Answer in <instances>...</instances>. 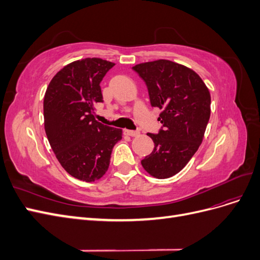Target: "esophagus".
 Returning a JSON list of instances; mask_svg holds the SVG:
<instances>
[{"mask_svg": "<svg viewBox=\"0 0 260 260\" xmlns=\"http://www.w3.org/2000/svg\"><path fill=\"white\" fill-rule=\"evenodd\" d=\"M124 133L129 137H138L140 136V132L139 131H133V130H125Z\"/></svg>", "mask_w": 260, "mask_h": 260, "instance_id": "esophagus-1", "label": "esophagus"}]
</instances>
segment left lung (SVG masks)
Returning <instances> with one entry per match:
<instances>
[{
  "label": "left lung",
  "mask_w": 260,
  "mask_h": 260,
  "mask_svg": "<svg viewBox=\"0 0 260 260\" xmlns=\"http://www.w3.org/2000/svg\"><path fill=\"white\" fill-rule=\"evenodd\" d=\"M144 80L149 101L161 113L158 133H147L153 152L141 160L157 179L177 175L198 151L210 117V93L194 70L175 61L158 59L132 67Z\"/></svg>",
  "instance_id": "left-lung-1"
}]
</instances>
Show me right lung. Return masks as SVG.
Here are the masks:
<instances>
[{
    "mask_svg": "<svg viewBox=\"0 0 260 260\" xmlns=\"http://www.w3.org/2000/svg\"><path fill=\"white\" fill-rule=\"evenodd\" d=\"M114 65L96 57L70 62L53 77L44 95V128L53 152L70 176L85 182L105 175L122 138L120 129L94 117L103 102L100 83Z\"/></svg>",
    "mask_w": 260,
    "mask_h": 260,
    "instance_id": "right-lung-1",
    "label": "right lung"
}]
</instances>
